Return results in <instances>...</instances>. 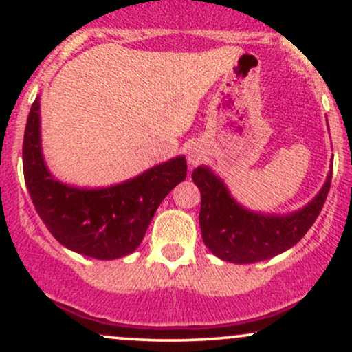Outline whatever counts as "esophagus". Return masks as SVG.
Wrapping results in <instances>:
<instances>
[{
	"mask_svg": "<svg viewBox=\"0 0 352 352\" xmlns=\"http://www.w3.org/2000/svg\"><path fill=\"white\" fill-rule=\"evenodd\" d=\"M204 155H205L204 148H201L199 144H192V145H190V147H188L187 159H188V164H190V165H197V164H199L200 160L204 159Z\"/></svg>",
	"mask_w": 352,
	"mask_h": 352,
	"instance_id": "1",
	"label": "esophagus"
}]
</instances>
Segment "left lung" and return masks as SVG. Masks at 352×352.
Masks as SVG:
<instances>
[{
  "label": "left lung",
  "instance_id": "8db88e82",
  "mask_svg": "<svg viewBox=\"0 0 352 352\" xmlns=\"http://www.w3.org/2000/svg\"><path fill=\"white\" fill-rule=\"evenodd\" d=\"M329 172L316 199L292 215H260L245 210L207 167H197L192 180L200 188V228L204 243L215 256L232 263L268 260L294 246L313 227L331 187Z\"/></svg>",
  "mask_w": 352,
  "mask_h": 352
}]
</instances>
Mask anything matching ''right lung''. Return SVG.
<instances>
[{
	"instance_id": "1",
	"label": "right lung",
	"mask_w": 352,
	"mask_h": 352,
	"mask_svg": "<svg viewBox=\"0 0 352 352\" xmlns=\"http://www.w3.org/2000/svg\"><path fill=\"white\" fill-rule=\"evenodd\" d=\"M23 170L36 212L60 245L98 260H116L142 243L159 205L185 180L187 160L177 157L114 187H67L52 179L43 160L36 98L24 131Z\"/></svg>"
}]
</instances>
